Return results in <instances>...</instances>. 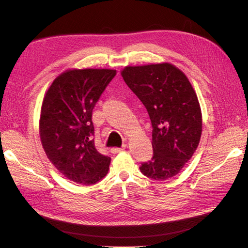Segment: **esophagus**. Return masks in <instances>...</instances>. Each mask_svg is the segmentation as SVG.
I'll return each instance as SVG.
<instances>
[{
	"instance_id": "esophagus-1",
	"label": "esophagus",
	"mask_w": 248,
	"mask_h": 248,
	"mask_svg": "<svg viewBox=\"0 0 248 248\" xmlns=\"http://www.w3.org/2000/svg\"><path fill=\"white\" fill-rule=\"evenodd\" d=\"M126 144H124L121 148H112L110 151H111V153H114V154H117V153H119V152H122V151H124V150L126 149Z\"/></svg>"
}]
</instances>
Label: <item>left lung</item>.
<instances>
[{"mask_svg": "<svg viewBox=\"0 0 248 248\" xmlns=\"http://www.w3.org/2000/svg\"><path fill=\"white\" fill-rule=\"evenodd\" d=\"M125 82L142 102L152 124L153 157L140 171L157 181L182 170L196 151L202 134V112L185 74L169 63L126 67Z\"/></svg>", "mask_w": 248, "mask_h": 248, "instance_id": "8db88e82", "label": "left lung"}]
</instances>
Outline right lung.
<instances>
[{
	"label": "right lung",
	"instance_id": "add662e5",
	"mask_svg": "<svg viewBox=\"0 0 248 248\" xmlns=\"http://www.w3.org/2000/svg\"><path fill=\"white\" fill-rule=\"evenodd\" d=\"M116 70H69L46 94L40 138L48 159L71 181L92 185L107 176L110 158L95 147L92 112Z\"/></svg>",
	"mask_w": 248,
	"mask_h": 248
}]
</instances>
